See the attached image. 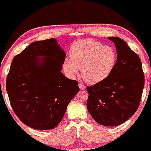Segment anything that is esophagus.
Returning <instances> with one entry per match:
<instances>
[{
	"label": "esophagus",
	"mask_w": 151,
	"mask_h": 151,
	"mask_svg": "<svg viewBox=\"0 0 151 151\" xmlns=\"http://www.w3.org/2000/svg\"><path fill=\"white\" fill-rule=\"evenodd\" d=\"M79 87H80V90H84V89H85V86L83 84H82V83H80V84H79Z\"/></svg>",
	"instance_id": "obj_1"
}]
</instances>
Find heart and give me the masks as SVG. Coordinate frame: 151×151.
<instances>
[{
	"label": "heart",
	"mask_w": 151,
	"mask_h": 151,
	"mask_svg": "<svg viewBox=\"0 0 151 151\" xmlns=\"http://www.w3.org/2000/svg\"><path fill=\"white\" fill-rule=\"evenodd\" d=\"M71 60H66L63 67L70 77L79 73L87 83L95 84L106 80L114 69L117 54L112 47L104 46L92 40H85L73 45L70 49Z\"/></svg>",
	"instance_id": "obj_1"
}]
</instances>
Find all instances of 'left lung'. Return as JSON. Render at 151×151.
I'll list each match as a JSON object with an SVG mask.
<instances>
[{
  "instance_id": "obj_1",
  "label": "left lung",
  "mask_w": 151,
  "mask_h": 151,
  "mask_svg": "<svg viewBox=\"0 0 151 151\" xmlns=\"http://www.w3.org/2000/svg\"><path fill=\"white\" fill-rule=\"evenodd\" d=\"M108 38L116 47V63L106 80L86 87V106L98 124L115 127L127 121L137 110L144 75L140 58L125 41L118 37Z\"/></svg>"
}]
</instances>
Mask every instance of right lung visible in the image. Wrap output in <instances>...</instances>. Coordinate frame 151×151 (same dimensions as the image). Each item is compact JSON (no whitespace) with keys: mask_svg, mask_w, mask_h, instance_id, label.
Wrapping results in <instances>:
<instances>
[{"mask_svg":"<svg viewBox=\"0 0 151 151\" xmlns=\"http://www.w3.org/2000/svg\"><path fill=\"white\" fill-rule=\"evenodd\" d=\"M66 53L55 38L36 41L12 62L6 89L20 120L32 129H54L80 88L62 73Z\"/></svg>","mask_w":151,"mask_h":151,"instance_id":"1","label":"right lung"}]
</instances>
